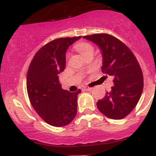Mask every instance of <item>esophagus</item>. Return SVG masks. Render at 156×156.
<instances>
[{"instance_id": "34e87169", "label": "esophagus", "mask_w": 156, "mask_h": 156, "mask_svg": "<svg viewBox=\"0 0 156 156\" xmlns=\"http://www.w3.org/2000/svg\"><path fill=\"white\" fill-rule=\"evenodd\" d=\"M83 89L84 90H86V91H90V90H92V88H91V87H83Z\"/></svg>"}]
</instances>
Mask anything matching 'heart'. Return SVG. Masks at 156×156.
<instances>
[{"label":"heart","instance_id":"heart-1","mask_svg":"<svg viewBox=\"0 0 156 156\" xmlns=\"http://www.w3.org/2000/svg\"><path fill=\"white\" fill-rule=\"evenodd\" d=\"M75 48L76 49V51H78L79 53L83 56H85L86 55L88 54L89 52L94 51V48L92 47V44H90L88 42H78V44H76ZM69 54L68 53L67 55V57H69Z\"/></svg>","mask_w":156,"mask_h":156}]
</instances>
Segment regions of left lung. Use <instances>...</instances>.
Returning a JSON list of instances; mask_svg holds the SVG:
<instances>
[{"mask_svg": "<svg viewBox=\"0 0 156 156\" xmlns=\"http://www.w3.org/2000/svg\"><path fill=\"white\" fill-rule=\"evenodd\" d=\"M98 44L103 55L102 72L113 77L114 86L97 103L105 117L121 119L133 111L140 99L144 87L142 71L130 48L108 34L84 36Z\"/></svg>", "mask_w": 156, "mask_h": 156, "instance_id": "left-lung-1", "label": "left lung"}]
</instances>
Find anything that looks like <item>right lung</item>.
Returning a JSON list of instances; mask_svg holds the SVG:
<instances>
[{
	"label": "right lung",
	"instance_id": "right-lung-1",
	"mask_svg": "<svg viewBox=\"0 0 156 156\" xmlns=\"http://www.w3.org/2000/svg\"><path fill=\"white\" fill-rule=\"evenodd\" d=\"M80 37L51 41L36 53L28 67L26 87L30 102L39 117L52 126H65L76 116L78 94L81 90H64L58 74L65 68L67 48Z\"/></svg>",
	"mask_w": 156,
	"mask_h": 156
}]
</instances>
